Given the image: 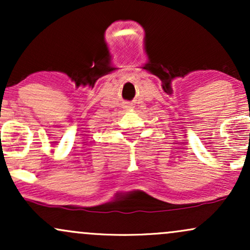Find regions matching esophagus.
I'll return each instance as SVG.
<instances>
[{"mask_svg":"<svg viewBox=\"0 0 250 250\" xmlns=\"http://www.w3.org/2000/svg\"><path fill=\"white\" fill-rule=\"evenodd\" d=\"M125 109H128V110H131V109H133V107H131V105H125Z\"/></svg>","mask_w":250,"mask_h":250,"instance_id":"34e87169","label":"esophagus"}]
</instances>
